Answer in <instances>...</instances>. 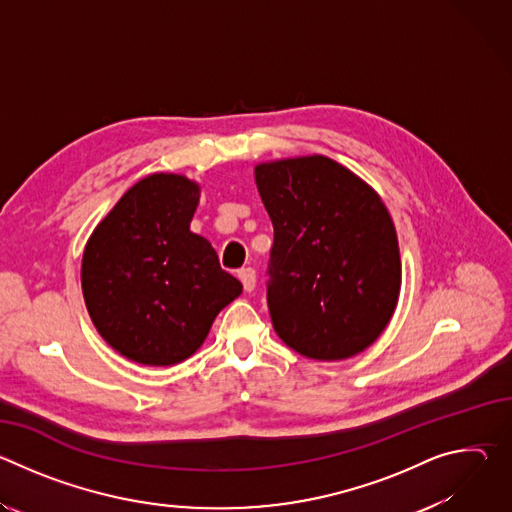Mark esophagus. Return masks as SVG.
Segmentation results:
<instances>
[{
    "label": "esophagus",
    "instance_id": "obj_1",
    "mask_svg": "<svg viewBox=\"0 0 512 512\" xmlns=\"http://www.w3.org/2000/svg\"><path fill=\"white\" fill-rule=\"evenodd\" d=\"M239 279H241V283H243L247 294H251V291L255 289V281H257L255 269H253V267H243V269L239 271Z\"/></svg>",
    "mask_w": 512,
    "mask_h": 512
}]
</instances>
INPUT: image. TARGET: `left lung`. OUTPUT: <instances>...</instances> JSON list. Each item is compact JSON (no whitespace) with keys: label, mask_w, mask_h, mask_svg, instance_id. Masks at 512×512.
<instances>
[{"label":"left lung","mask_w":512,"mask_h":512,"mask_svg":"<svg viewBox=\"0 0 512 512\" xmlns=\"http://www.w3.org/2000/svg\"><path fill=\"white\" fill-rule=\"evenodd\" d=\"M273 223L267 306L277 336L312 360L367 350L391 322L401 255L381 196L326 156L255 166Z\"/></svg>","instance_id":"obj_1"}]
</instances>
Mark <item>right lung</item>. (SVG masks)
I'll return each mask as SVG.
<instances>
[{
    "label": "right lung",
    "instance_id": "1",
    "mask_svg": "<svg viewBox=\"0 0 512 512\" xmlns=\"http://www.w3.org/2000/svg\"><path fill=\"white\" fill-rule=\"evenodd\" d=\"M198 202V182L150 174L117 200L85 245L89 316L113 350L145 367L190 358L243 291L212 245L190 231Z\"/></svg>",
    "mask_w": 512,
    "mask_h": 512
}]
</instances>
